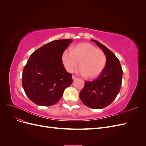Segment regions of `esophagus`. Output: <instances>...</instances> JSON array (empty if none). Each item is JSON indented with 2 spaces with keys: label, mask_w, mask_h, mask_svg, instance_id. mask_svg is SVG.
Masks as SVG:
<instances>
[{
  "label": "esophagus",
  "mask_w": 146,
  "mask_h": 146,
  "mask_svg": "<svg viewBox=\"0 0 146 146\" xmlns=\"http://www.w3.org/2000/svg\"><path fill=\"white\" fill-rule=\"evenodd\" d=\"M72 80H76V79L77 78L76 76H72Z\"/></svg>",
  "instance_id": "obj_1"
}]
</instances>
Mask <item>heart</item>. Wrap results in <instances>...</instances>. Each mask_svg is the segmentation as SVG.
I'll list each match as a JSON object with an SVG mask.
<instances>
[{
  "label": "heart",
  "mask_w": 146,
  "mask_h": 146,
  "mask_svg": "<svg viewBox=\"0 0 146 146\" xmlns=\"http://www.w3.org/2000/svg\"><path fill=\"white\" fill-rule=\"evenodd\" d=\"M78 72L88 79H95L102 73L107 64V57L103 51L88 42L78 43L71 51L66 50L62 55V63L69 72H72L78 64Z\"/></svg>",
  "instance_id": "1"
}]
</instances>
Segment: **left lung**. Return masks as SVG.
I'll use <instances>...</instances> for the list:
<instances>
[{
  "instance_id": "1",
  "label": "left lung",
  "mask_w": 146,
  "mask_h": 146,
  "mask_svg": "<svg viewBox=\"0 0 146 146\" xmlns=\"http://www.w3.org/2000/svg\"><path fill=\"white\" fill-rule=\"evenodd\" d=\"M107 57V64L100 76L92 82H85L80 99L88 107L102 109L111 104L121 89L122 69L116 55L102 44L92 40Z\"/></svg>"
}]
</instances>
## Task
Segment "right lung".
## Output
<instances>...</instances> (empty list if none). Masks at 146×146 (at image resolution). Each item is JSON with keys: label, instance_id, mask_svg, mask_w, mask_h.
<instances>
[{"label": "right lung", "instance_id": "right-lung-1", "mask_svg": "<svg viewBox=\"0 0 146 146\" xmlns=\"http://www.w3.org/2000/svg\"><path fill=\"white\" fill-rule=\"evenodd\" d=\"M72 42L58 39L39 47L30 55L23 73V86L28 98L39 106L56 104L71 85L72 74L62 63V55Z\"/></svg>", "mask_w": 146, "mask_h": 146}]
</instances>
